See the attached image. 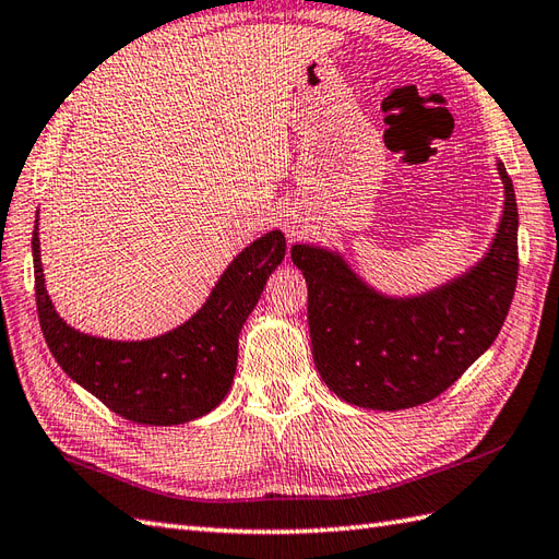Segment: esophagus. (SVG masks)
Returning <instances> with one entry per match:
<instances>
[{"mask_svg":"<svg viewBox=\"0 0 559 559\" xmlns=\"http://www.w3.org/2000/svg\"><path fill=\"white\" fill-rule=\"evenodd\" d=\"M287 233L292 235V237H298V233H301V225H298V217H287Z\"/></svg>","mask_w":559,"mask_h":559,"instance_id":"34e87169","label":"esophagus"}]
</instances>
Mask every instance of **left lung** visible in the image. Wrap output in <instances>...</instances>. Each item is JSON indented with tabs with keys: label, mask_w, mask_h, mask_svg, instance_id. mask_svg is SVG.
Segmentation results:
<instances>
[{
	"label": "left lung",
	"mask_w": 559,
	"mask_h": 559,
	"mask_svg": "<svg viewBox=\"0 0 559 559\" xmlns=\"http://www.w3.org/2000/svg\"><path fill=\"white\" fill-rule=\"evenodd\" d=\"M484 261L445 287L417 298H386L353 275L342 258L296 243L292 261L308 282V326L318 372L338 399L403 411L429 403L496 342L516 287L514 187Z\"/></svg>",
	"instance_id": "8db88e82"
}]
</instances>
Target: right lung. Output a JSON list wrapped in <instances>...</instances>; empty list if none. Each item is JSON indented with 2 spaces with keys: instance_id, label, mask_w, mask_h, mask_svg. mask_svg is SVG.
I'll use <instances>...</instances> for the list:
<instances>
[{
  "instance_id": "right-lung-1",
  "label": "right lung",
  "mask_w": 559,
  "mask_h": 559,
  "mask_svg": "<svg viewBox=\"0 0 559 559\" xmlns=\"http://www.w3.org/2000/svg\"><path fill=\"white\" fill-rule=\"evenodd\" d=\"M287 241L270 233L243 249L211 298L177 330L148 342H108L68 326L45 289L39 237L33 233L35 301L45 342L61 370L108 411L138 425H182L211 413L233 386L241 324L263 294Z\"/></svg>"
}]
</instances>
